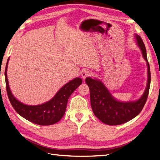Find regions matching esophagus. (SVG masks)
Masks as SVG:
<instances>
[{
    "label": "esophagus",
    "instance_id": "esophagus-1",
    "mask_svg": "<svg viewBox=\"0 0 160 160\" xmlns=\"http://www.w3.org/2000/svg\"><path fill=\"white\" fill-rule=\"evenodd\" d=\"M91 72L89 71H88V70H85L81 72L82 78H83V79H84V80L87 77H89V76H91Z\"/></svg>",
    "mask_w": 160,
    "mask_h": 160
}]
</instances>
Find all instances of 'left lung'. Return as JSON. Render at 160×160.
<instances>
[{
	"instance_id": "8db88e82",
	"label": "left lung",
	"mask_w": 160,
	"mask_h": 160,
	"mask_svg": "<svg viewBox=\"0 0 160 160\" xmlns=\"http://www.w3.org/2000/svg\"><path fill=\"white\" fill-rule=\"evenodd\" d=\"M135 41L148 66V83L146 90L141 98L133 101H119L114 98L102 81L99 79L87 77L85 82L90 91V101L93 113L101 122L109 125H118L126 123L141 112L146 102L149 93L151 75L147 53L144 43L137 34Z\"/></svg>"
}]
</instances>
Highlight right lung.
Returning <instances> with one entry per match:
<instances>
[{
	"label": "right lung",
	"instance_id": "add662e5",
	"mask_svg": "<svg viewBox=\"0 0 160 160\" xmlns=\"http://www.w3.org/2000/svg\"><path fill=\"white\" fill-rule=\"evenodd\" d=\"M5 68L6 88L8 99L17 112L29 122L40 125H50L57 123L65 113L67 101L70 95L82 83V79L76 77L59 90L53 98L47 102L37 105H28L14 98L9 88L7 79V67Z\"/></svg>",
	"mask_w": 160,
	"mask_h": 160
}]
</instances>
